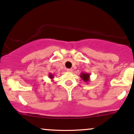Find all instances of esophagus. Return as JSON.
I'll return each mask as SVG.
<instances>
[{
    "label": "esophagus",
    "instance_id": "1",
    "mask_svg": "<svg viewBox=\"0 0 134 134\" xmlns=\"http://www.w3.org/2000/svg\"><path fill=\"white\" fill-rule=\"evenodd\" d=\"M66 71H68V72H71V71H73L72 69H67Z\"/></svg>",
    "mask_w": 134,
    "mask_h": 134
}]
</instances>
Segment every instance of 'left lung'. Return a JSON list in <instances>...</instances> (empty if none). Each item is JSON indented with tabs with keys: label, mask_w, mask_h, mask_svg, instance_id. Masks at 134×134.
I'll return each instance as SVG.
<instances>
[{
	"label": "left lung",
	"mask_w": 134,
	"mask_h": 134,
	"mask_svg": "<svg viewBox=\"0 0 134 134\" xmlns=\"http://www.w3.org/2000/svg\"><path fill=\"white\" fill-rule=\"evenodd\" d=\"M80 77L85 82H88L90 81V74H87V73H81L80 74Z\"/></svg>",
	"instance_id": "obj_1"
}]
</instances>
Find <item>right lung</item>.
<instances>
[{
  "instance_id": "obj_1",
  "label": "right lung",
  "mask_w": 134,
  "mask_h": 134,
  "mask_svg": "<svg viewBox=\"0 0 134 134\" xmlns=\"http://www.w3.org/2000/svg\"><path fill=\"white\" fill-rule=\"evenodd\" d=\"M48 77H49V79H51L52 80H53V77H54V75H53V74H52L51 73H49V75H48Z\"/></svg>"
}]
</instances>
